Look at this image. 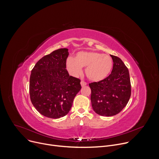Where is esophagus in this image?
Masks as SVG:
<instances>
[{
  "label": "esophagus",
  "mask_w": 159,
  "mask_h": 159,
  "mask_svg": "<svg viewBox=\"0 0 159 159\" xmlns=\"http://www.w3.org/2000/svg\"><path fill=\"white\" fill-rule=\"evenodd\" d=\"M80 84H81L82 87H84V86H85V85H87V83H86L85 82H84V81H81V82H80Z\"/></svg>",
  "instance_id": "obj_1"
}]
</instances>
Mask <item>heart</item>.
<instances>
[{
    "label": "heart",
    "instance_id": "obj_1",
    "mask_svg": "<svg viewBox=\"0 0 159 159\" xmlns=\"http://www.w3.org/2000/svg\"><path fill=\"white\" fill-rule=\"evenodd\" d=\"M112 60L107 55L96 52H79L75 58L69 57L65 62L67 71L73 77L82 74V67L85 68L87 78L93 82L106 79L112 68Z\"/></svg>",
    "mask_w": 159,
    "mask_h": 159
}]
</instances>
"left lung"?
<instances>
[{
    "label": "left lung",
    "instance_id": "8db88e82",
    "mask_svg": "<svg viewBox=\"0 0 159 159\" xmlns=\"http://www.w3.org/2000/svg\"><path fill=\"white\" fill-rule=\"evenodd\" d=\"M113 67L104 80L89 84L92 107L97 114L104 116L116 115L126 106L131 96L128 69L118 57L111 55Z\"/></svg>",
    "mask_w": 159,
    "mask_h": 159
}]
</instances>
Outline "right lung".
Returning a JSON list of instances; mask_svg holds the SVG:
<instances>
[{"label":"right lung","mask_w":159,"mask_h":159,"mask_svg":"<svg viewBox=\"0 0 159 159\" xmlns=\"http://www.w3.org/2000/svg\"><path fill=\"white\" fill-rule=\"evenodd\" d=\"M69 50L60 48L41 58L30 80L31 101L42 115L57 119L67 115L81 89L80 80L70 76L65 62Z\"/></svg>","instance_id":"add662e5"}]
</instances>
